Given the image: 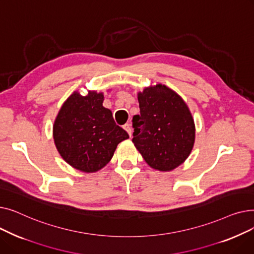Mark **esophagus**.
<instances>
[{
    "mask_svg": "<svg viewBox=\"0 0 254 254\" xmlns=\"http://www.w3.org/2000/svg\"><path fill=\"white\" fill-rule=\"evenodd\" d=\"M124 128L127 131V134L129 135V137H131V128H130V125L129 124H126L124 126Z\"/></svg>",
    "mask_w": 254,
    "mask_h": 254,
    "instance_id": "34e87169",
    "label": "esophagus"
}]
</instances>
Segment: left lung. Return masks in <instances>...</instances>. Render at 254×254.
Masks as SVG:
<instances>
[{"mask_svg": "<svg viewBox=\"0 0 254 254\" xmlns=\"http://www.w3.org/2000/svg\"><path fill=\"white\" fill-rule=\"evenodd\" d=\"M140 114L132 117V143L145 162L171 171L189 157L194 143V124L184 101L166 85L145 88L138 95Z\"/></svg>", "mask_w": 254, "mask_h": 254, "instance_id": "left-lung-1", "label": "left lung"}]
</instances>
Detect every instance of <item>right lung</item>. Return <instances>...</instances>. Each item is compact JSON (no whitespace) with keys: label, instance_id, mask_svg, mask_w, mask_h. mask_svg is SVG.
Returning <instances> with one entry per match:
<instances>
[{"label":"right lung","instance_id":"obj_1","mask_svg":"<svg viewBox=\"0 0 254 254\" xmlns=\"http://www.w3.org/2000/svg\"><path fill=\"white\" fill-rule=\"evenodd\" d=\"M103 93L74 92L66 100L53 126V139L64 161L86 173L97 172L110 162L117 145L128 138L112 112L103 107Z\"/></svg>","mask_w":254,"mask_h":254}]
</instances>
